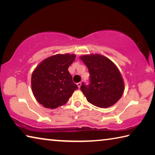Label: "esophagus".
<instances>
[{
	"label": "esophagus",
	"instance_id": "1",
	"mask_svg": "<svg viewBox=\"0 0 155 155\" xmlns=\"http://www.w3.org/2000/svg\"><path fill=\"white\" fill-rule=\"evenodd\" d=\"M81 82L77 83V86L78 87V88H80V87H81Z\"/></svg>",
	"mask_w": 155,
	"mask_h": 155
}]
</instances>
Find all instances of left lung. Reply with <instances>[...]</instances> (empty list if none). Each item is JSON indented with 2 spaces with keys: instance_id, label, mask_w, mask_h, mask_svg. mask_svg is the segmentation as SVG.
Returning <instances> with one entry per match:
<instances>
[{
  "instance_id": "left-lung-1",
  "label": "left lung",
  "mask_w": 155,
  "mask_h": 155,
  "mask_svg": "<svg viewBox=\"0 0 155 155\" xmlns=\"http://www.w3.org/2000/svg\"><path fill=\"white\" fill-rule=\"evenodd\" d=\"M90 72V83L83 82L81 90L91 104L101 108L117 103L124 92V82L120 72L111 60L100 54L81 57Z\"/></svg>"
}]
</instances>
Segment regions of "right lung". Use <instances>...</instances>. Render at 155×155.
I'll use <instances>...</instances> for the list:
<instances>
[{"mask_svg":"<svg viewBox=\"0 0 155 155\" xmlns=\"http://www.w3.org/2000/svg\"><path fill=\"white\" fill-rule=\"evenodd\" d=\"M75 58L74 54H55L44 60L34 70L31 77L33 93L44 107L55 109L64 105L78 89L68 70Z\"/></svg>","mask_w":155,"mask_h":155,"instance_id":"1","label":"right lung"}]
</instances>
